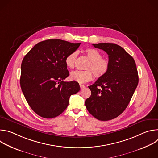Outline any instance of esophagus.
Listing matches in <instances>:
<instances>
[{"label":"esophagus","instance_id":"34e87169","mask_svg":"<svg viewBox=\"0 0 158 158\" xmlns=\"http://www.w3.org/2000/svg\"><path fill=\"white\" fill-rule=\"evenodd\" d=\"M79 85H80L81 89H83V88H84V87H85V85H83V84H79Z\"/></svg>","mask_w":158,"mask_h":158}]
</instances>
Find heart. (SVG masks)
I'll return each mask as SVG.
<instances>
[{
  "label": "heart",
  "instance_id": "obj_1",
  "mask_svg": "<svg viewBox=\"0 0 158 158\" xmlns=\"http://www.w3.org/2000/svg\"><path fill=\"white\" fill-rule=\"evenodd\" d=\"M85 53L91 62L87 65L85 71L76 70L71 73L70 78L71 80L79 83H84L93 79V73L96 77L101 78L105 76L110 67L108 59L102 58V54L95 49H87ZM77 56V52H73L67 55L65 59V63L69 68L73 69L75 66Z\"/></svg>",
  "mask_w": 158,
  "mask_h": 158
}]
</instances>
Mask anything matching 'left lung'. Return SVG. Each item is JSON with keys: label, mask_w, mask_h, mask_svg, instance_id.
I'll use <instances>...</instances> for the list:
<instances>
[{"label": "left lung", "mask_w": 158, "mask_h": 158, "mask_svg": "<svg viewBox=\"0 0 158 158\" xmlns=\"http://www.w3.org/2000/svg\"><path fill=\"white\" fill-rule=\"evenodd\" d=\"M108 55L109 69L103 77L89 86L91 95L85 104L89 113L100 121L119 116L128 106L139 81L132 57L113 43L93 44Z\"/></svg>", "instance_id": "8db88e82"}]
</instances>
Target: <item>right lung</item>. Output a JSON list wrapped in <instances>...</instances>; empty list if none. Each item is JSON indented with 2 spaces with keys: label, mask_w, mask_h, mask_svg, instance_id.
I'll return each mask as SVG.
<instances>
[{
  "label": "right lung",
  "mask_w": 158,
  "mask_h": 158,
  "mask_svg": "<svg viewBox=\"0 0 158 158\" xmlns=\"http://www.w3.org/2000/svg\"><path fill=\"white\" fill-rule=\"evenodd\" d=\"M80 44L46 40L35 45L22 60V91L29 106L40 117L51 119L59 116L69 105L70 96L79 91L78 82L64 80L69 75L65 59Z\"/></svg>",
  "instance_id": "obj_1"
}]
</instances>
